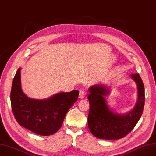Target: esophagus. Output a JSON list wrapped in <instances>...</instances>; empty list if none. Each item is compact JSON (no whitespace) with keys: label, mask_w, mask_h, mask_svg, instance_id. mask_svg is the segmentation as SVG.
Returning <instances> with one entry per match:
<instances>
[{"label":"esophagus","mask_w":156,"mask_h":156,"mask_svg":"<svg viewBox=\"0 0 156 156\" xmlns=\"http://www.w3.org/2000/svg\"><path fill=\"white\" fill-rule=\"evenodd\" d=\"M85 97V92L83 90H80V91H79V98L80 99H83Z\"/></svg>","instance_id":"1"}]
</instances>
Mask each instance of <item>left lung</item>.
Segmentation results:
<instances>
[{"instance_id": "left-lung-1", "label": "left lung", "mask_w": 156, "mask_h": 156, "mask_svg": "<svg viewBox=\"0 0 156 156\" xmlns=\"http://www.w3.org/2000/svg\"><path fill=\"white\" fill-rule=\"evenodd\" d=\"M130 77L136 84L138 98L133 109L125 114L117 113L109 107L106 99L111 92L109 87L96 84L89 88L88 125L90 132L97 138H122L131 131L140 119L145 105L144 85L139 74H131Z\"/></svg>"}]
</instances>
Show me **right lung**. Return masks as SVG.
<instances>
[{"label": "right lung", "mask_w": 156, "mask_h": 156, "mask_svg": "<svg viewBox=\"0 0 156 156\" xmlns=\"http://www.w3.org/2000/svg\"><path fill=\"white\" fill-rule=\"evenodd\" d=\"M79 91L58 93L45 99H34L23 92L21 68L12 84L11 104L15 119L21 126L38 135L56 133L63 124L69 109L78 98Z\"/></svg>", "instance_id": "obj_1"}]
</instances>
